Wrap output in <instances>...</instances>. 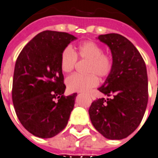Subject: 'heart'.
Here are the masks:
<instances>
[{
  "instance_id": "heart-1",
  "label": "heart",
  "mask_w": 158,
  "mask_h": 158,
  "mask_svg": "<svg viewBox=\"0 0 158 158\" xmlns=\"http://www.w3.org/2000/svg\"><path fill=\"white\" fill-rule=\"evenodd\" d=\"M77 58L87 60L85 71L88 75L73 74L66 79L67 88L70 92H87L99 84V79L106 78L111 73L113 59L104 53L103 48L94 41H83L75 49L67 47L60 56V68L63 72L69 73L73 70Z\"/></svg>"
}]
</instances>
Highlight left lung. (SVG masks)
<instances>
[{
	"label": "left lung",
	"mask_w": 158,
	"mask_h": 158,
	"mask_svg": "<svg viewBox=\"0 0 158 158\" xmlns=\"http://www.w3.org/2000/svg\"><path fill=\"white\" fill-rule=\"evenodd\" d=\"M110 49L111 73L99 91L108 97L94 100L88 113L96 130L109 139L127 137L139 127L148 102L145 61L134 44L119 34L98 37Z\"/></svg>",
	"instance_id": "8db88e82"
}]
</instances>
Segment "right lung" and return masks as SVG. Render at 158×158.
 <instances>
[{
  "label": "right lung",
  "instance_id": "right-lung-1",
  "mask_svg": "<svg viewBox=\"0 0 158 158\" xmlns=\"http://www.w3.org/2000/svg\"><path fill=\"white\" fill-rule=\"evenodd\" d=\"M65 32L45 31L36 35L17 59L12 98L23 127L36 137L52 138L66 127L77 94L64 96L60 56L76 40Z\"/></svg>",
  "mask_w": 158,
  "mask_h": 158
}]
</instances>
